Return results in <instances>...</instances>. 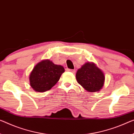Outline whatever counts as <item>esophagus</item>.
<instances>
[{
  "label": "esophagus",
  "mask_w": 134,
  "mask_h": 134,
  "mask_svg": "<svg viewBox=\"0 0 134 134\" xmlns=\"http://www.w3.org/2000/svg\"><path fill=\"white\" fill-rule=\"evenodd\" d=\"M66 70V71L71 72H72V73H75V70H74V69H71L67 68Z\"/></svg>",
  "instance_id": "1"
}]
</instances>
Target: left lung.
<instances>
[{"mask_svg":"<svg viewBox=\"0 0 134 134\" xmlns=\"http://www.w3.org/2000/svg\"><path fill=\"white\" fill-rule=\"evenodd\" d=\"M76 79L80 85L90 92L102 88L105 81L104 74L93 63H86L78 70Z\"/></svg>","mask_w":134,"mask_h":134,"instance_id":"left-lung-1","label":"left lung"}]
</instances>
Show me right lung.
Masks as SVG:
<instances>
[{
  "label": "right lung",
  "mask_w": 134,
  "mask_h": 134,
  "mask_svg": "<svg viewBox=\"0 0 134 134\" xmlns=\"http://www.w3.org/2000/svg\"><path fill=\"white\" fill-rule=\"evenodd\" d=\"M64 72L62 66L55 65L49 60H42L30 73V84L36 92H46L57 83Z\"/></svg>",
  "instance_id": "1"
}]
</instances>
